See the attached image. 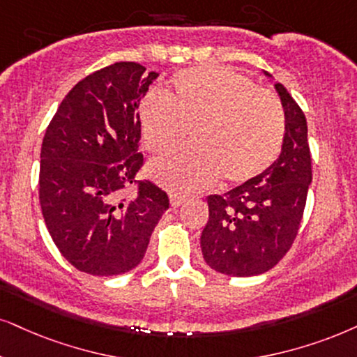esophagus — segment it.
Wrapping results in <instances>:
<instances>
[{"label": "esophagus", "instance_id": "esophagus-1", "mask_svg": "<svg viewBox=\"0 0 357 357\" xmlns=\"http://www.w3.org/2000/svg\"><path fill=\"white\" fill-rule=\"evenodd\" d=\"M184 201H186V196H183V194H178V192H171L169 194V202H171V206H173V207L181 206Z\"/></svg>", "mask_w": 357, "mask_h": 357}]
</instances>
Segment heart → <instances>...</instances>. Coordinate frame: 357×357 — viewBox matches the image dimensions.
<instances>
[{
  "label": "heart",
  "mask_w": 357,
  "mask_h": 357,
  "mask_svg": "<svg viewBox=\"0 0 357 357\" xmlns=\"http://www.w3.org/2000/svg\"><path fill=\"white\" fill-rule=\"evenodd\" d=\"M146 150L168 155L192 130L194 148L150 165L166 186L194 191L224 181L242 184L277 160L285 138V112L270 90L231 69L201 66L171 79L168 98L148 96L138 108Z\"/></svg>",
  "instance_id": "heart-1"
}]
</instances>
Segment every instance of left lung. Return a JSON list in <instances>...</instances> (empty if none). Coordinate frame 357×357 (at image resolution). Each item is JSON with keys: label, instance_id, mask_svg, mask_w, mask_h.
I'll list each match as a JSON object with an SVG mask.
<instances>
[{"label": "left lung", "instance_id": "obj_1", "mask_svg": "<svg viewBox=\"0 0 357 357\" xmlns=\"http://www.w3.org/2000/svg\"><path fill=\"white\" fill-rule=\"evenodd\" d=\"M275 90L285 112V138L277 161L250 181L207 196L209 220L201 249L206 264L219 273L252 277L268 272L290 250L303 218L311 183L308 126L288 90L278 82Z\"/></svg>", "mask_w": 357, "mask_h": 357}]
</instances>
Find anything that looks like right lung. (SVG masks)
Returning <instances> with one entry per match:
<instances>
[{"mask_svg": "<svg viewBox=\"0 0 357 357\" xmlns=\"http://www.w3.org/2000/svg\"><path fill=\"white\" fill-rule=\"evenodd\" d=\"M156 77L137 62L93 72L72 87L44 135L43 218L59 252L80 272L112 277L137 267L169 207L163 189L137 181L138 107ZM132 183L137 192L126 197Z\"/></svg>", "mask_w": 357, "mask_h": 357, "instance_id": "add662e5", "label": "right lung"}]
</instances>
